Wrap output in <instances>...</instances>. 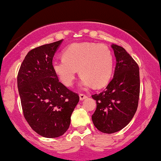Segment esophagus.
<instances>
[{
	"instance_id": "obj_1",
	"label": "esophagus",
	"mask_w": 161,
	"mask_h": 161,
	"mask_svg": "<svg viewBox=\"0 0 161 161\" xmlns=\"http://www.w3.org/2000/svg\"><path fill=\"white\" fill-rule=\"evenodd\" d=\"M79 97H80V100H85V99L87 98V96L85 95V94H79Z\"/></svg>"
}]
</instances>
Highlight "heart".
Segmentation results:
<instances>
[{
  "label": "heart",
  "mask_w": 161,
  "mask_h": 161,
  "mask_svg": "<svg viewBox=\"0 0 161 161\" xmlns=\"http://www.w3.org/2000/svg\"><path fill=\"white\" fill-rule=\"evenodd\" d=\"M63 57L52 61V69L61 82L71 86L78 72L83 87L100 88L111 78L114 58L106 45L92 42H76L63 51Z\"/></svg>",
  "instance_id": "b5f03b06"
}]
</instances>
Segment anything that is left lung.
Masks as SVG:
<instances>
[{
  "label": "left lung",
  "mask_w": 161,
  "mask_h": 161,
  "mask_svg": "<svg viewBox=\"0 0 161 161\" xmlns=\"http://www.w3.org/2000/svg\"><path fill=\"white\" fill-rule=\"evenodd\" d=\"M116 57L114 78L105 91L92 95L97 108L92 116L97 129L114 133L126 127L135 115L140 92L139 68L121 46L111 45Z\"/></svg>",
  "instance_id": "left-lung-1"
}]
</instances>
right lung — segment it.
Returning a JSON list of instances; mask_svg holds the SVG:
<instances>
[{
  "label": "right lung",
  "mask_w": 161,
  "mask_h": 161,
  "mask_svg": "<svg viewBox=\"0 0 161 161\" xmlns=\"http://www.w3.org/2000/svg\"><path fill=\"white\" fill-rule=\"evenodd\" d=\"M62 41L28 52L17 75L23 115L31 127L45 138L59 137L67 130L79 102L78 94L59 82L52 69L53 58Z\"/></svg>",
  "instance_id": "obj_1"
}]
</instances>
